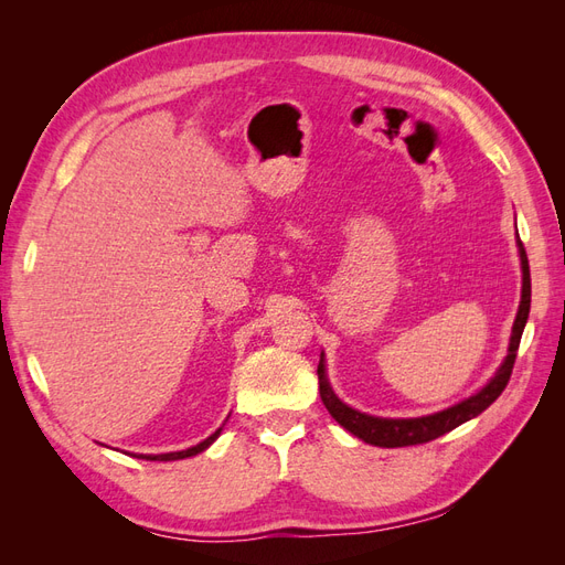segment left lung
<instances>
[{
    "instance_id": "obj_1",
    "label": "left lung",
    "mask_w": 565,
    "mask_h": 565,
    "mask_svg": "<svg viewBox=\"0 0 565 565\" xmlns=\"http://www.w3.org/2000/svg\"><path fill=\"white\" fill-rule=\"evenodd\" d=\"M521 247V266H523V292H521V306H519V316L514 322V332H511V344L509 353L504 358L502 367L498 374L476 393V396L461 401L459 405H452L443 413L429 415V417H415V419H384V417H370L365 413H358V409L349 407L341 403L334 391L330 388L328 377H324V365L322 358L318 363V384H320V398L328 407V413L344 426L347 431L353 436L363 438L370 446H380V448H405V446H419V443H429L443 434H448L457 429L459 424L469 422L471 417L481 415L486 407H490L494 401L500 398V393L507 388L511 370H514L516 363V351L521 344V334L525 328V320L530 313V266H527V254L523 249V243L519 241Z\"/></svg>"
}]
</instances>
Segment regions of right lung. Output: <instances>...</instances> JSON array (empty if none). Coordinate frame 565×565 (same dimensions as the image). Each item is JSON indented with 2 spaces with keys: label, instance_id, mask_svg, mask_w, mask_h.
I'll return each instance as SVG.
<instances>
[{
  "label": "right lung",
  "instance_id": "right-lung-1",
  "mask_svg": "<svg viewBox=\"0 0 565 565\" xmlns=\"http://www.w3.org/2000/svg\"><path fill=\"white\" fill-rule=\"evenodd\" d=\"M218 434H221V429L218 431H214L210 438H204L202 443H198L195 448H188V450H181V452H167V455H141V459H156V461H172V459H185V457H193V455H198V452H202L204 448H210L212 443L218 438Z\"/></svg>",
  "mask_w": 565,
  "mask_h": 565
}]
</instances>
